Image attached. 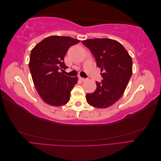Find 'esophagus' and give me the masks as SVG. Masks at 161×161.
I'll list each match as a JSON object with an SVG mask.
<instances>
[{"label": "esophagus", "mask_w": 161, "mask_h": 161, "mask_svg": "<svg viewBox=\"0 0 161 161\" xmlns=\"http://www.w3.org/2000/svg\"><path fill=\"white\" fill-rule=\"evenodd\" d=\"M79 79H80L82 82H85V81H86V80H87L86 79H85V78H82V77H80Z\"/></svg>", "instance_id": "1"}]
</instances>
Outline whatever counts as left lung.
Wrapping results in <instances>:
<instances>
[{"mask_svg": "<svg viewBox=\"0 0 161 161\" xmlns=\"http://www.w3.org/2000/svg\"><path fill=\"white\" fill-rule=\"evenodd\" d=\"M82 43L95 56L103 80L96 82L97 89L86 95L87 103L97 108H107L123 95L132 75V60L124 47L108 38L89 39Z\"/></svg>", "mask_w": 161, "mask_h": 161, "instance_id": "1", "label": "left lung"}]
</instances>
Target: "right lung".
<instances>
[{"label":"right lung","mask_w":161,"mask_h":161,"mask_svg":"<svg viewBox=\"0 0 161 161\" xmlns=\"http://www.w3.org/2000/svg\"><path fill=\"white\" fill-rule=\"evenodd\" d=\"M80 42L68 36H49L34 47L29 66L33 82L43 101L58 107L70 100V92L77 83V77L63 75L66 69L64 58L70 47Z\"/></svg>","instance_id":"add662e5"}]
</instances>
